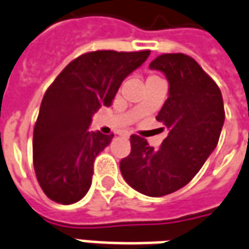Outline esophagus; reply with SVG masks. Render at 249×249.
<instances>
[{
	"instance_id": "obj_1",
	"label": "esophagus",
	"mask_w": 249,
	"mask_h": 249,
	"mask_svg": "<svg viewBox=\"0 0 249 249\" xmlns=\"http://www.w3.org/2000/svg\"><path fill=\"white\" fill-rule=\"evenodd\" d=\"M122 137H124V138H128V137H130V134H128V133H123V134H121Z\"/></svg>"
}]
</instances>
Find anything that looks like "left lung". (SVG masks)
<instances>
[{"instance_id": "1", "label": "left lung", "mask_w": 249, "mask_h": 249, "mask_svg": "<svg viewBox=\"0 0 249 249\" xmlns=\"http://www.w3.org/2000/svg\"><path fill=\"white\" fill-rule=\"evenodd\" d=\"M149 68L169 82L168 99L156 119L168 128L159 149L130 137L131 152L122 159V176L138 193L164 196L184 187L213 153L225 121L218 85L186 54H162Z\"/></svg>"}]
</instances>
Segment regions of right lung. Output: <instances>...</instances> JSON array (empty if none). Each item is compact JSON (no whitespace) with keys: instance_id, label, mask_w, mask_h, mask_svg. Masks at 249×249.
Listing matches in <instances>:
<instances>
[{"instance_id":"right-lung-1","label":"right lung","mask_w":249,"mask_h":249,"mask_svg":"<svg viewBox=\"0 0 249 249\" xmlns=\"http://www.w3.org/2000/svg\"><path fill=\"white\" fill-rule=\"evenodd\" d=\"M149 50L82 54L58 74L43 96L34 128V168L43 193L61 205L85 196L93 162L114 134L89 131L99 108L109 107L123 80L147 59Z\"/></svg>"}]
</instances>
